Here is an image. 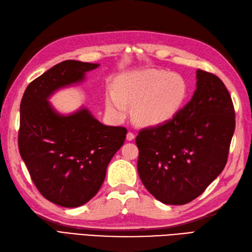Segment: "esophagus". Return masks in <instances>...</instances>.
<instances>
[{
  "label": "esophagus",
  "mask_w": 252,
  "mask_h": 252,
  "mask_svg": "<svg viewBox=\"0 0 252 252\" xmlns=\"http://www.w3.org/2000/svg\"><path fill=\"white\" fill-rule=\"evenodd\" d=\"M134 137H135V134L133 132H131V131L127 132V134H126V139L127 140H133Z\"/></svg>",
  "instance_id": "1"
}]
</instances>
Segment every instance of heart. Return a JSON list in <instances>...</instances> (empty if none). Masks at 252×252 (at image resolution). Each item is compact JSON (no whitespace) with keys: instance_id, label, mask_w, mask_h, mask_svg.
Listing matches in <instances>:
<instances>
[{"instance_id":"heart-1","label":"heart","mask_w":252,"mask_h":252,"mask_svg":"<svg viewBox=\"0 0 252 252\" xmlns=\"http://www.w3.org/2000/svg\"><path fill=\"white\" fill-rule=\"evenodd\" d=\"M117 92L109 90L107 107L116 115L126 113V102L134 103V117L140 124L157 125L170 119L188 95V85L181 75L160 69H145L124 74Z\"/></svg>"}]
</instances>
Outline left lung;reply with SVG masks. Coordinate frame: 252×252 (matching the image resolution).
<instances>
[{"label": "left lung", "mask_w": 252, "mask_h": 252, "mask_svg": "<svg viewBox=\"0 0 252 252\" xmlns=\"http://www.w3.org/2000/svg\"><path fill=\"white\" fill-rule=\"evenodd\" d=\"M234 130L227 87L217 75L198 69L197 89L188 104L171 119L138 132L141 182L165 204L192 201L223 170Z\"/></svg>", "instance_id": "1"}]
</instances>
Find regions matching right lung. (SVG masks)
Instances as JSON below:
<instances>
[{"mask_svg":"<svg viewBox=\"0 0 252 252\" xmlns=\"http://www.w3.org/2000/svg\"><path fill=\"white\" fill-rule=\"evenodd\" d=\"M98 66L62 62L31 82L21 100L19 152L41 195L64 208L85 204L99 191L126 136L125 126L102 125L86 108L61 116L47 101L56 89L82 81Z\"/></svg>","mask_w":252,"mask_h":252,"instance_id":"obj_1","label":"right lung"}]
</instances>
